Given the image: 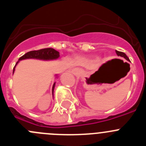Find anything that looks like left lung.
<instances>
[{
    "label": "left lung",
    "instance_id": "1",
    "mask_svg": "<svg viewBox=\"0 0 146 146\" xmlns=\"http://www.w3.org/2000/svg\"><path fill=\"white\" fill-rule=\"evenodd\" d=\"M115 52H116V54H117V55H118V56H120V57L123 58H125L126 60H129V58L126 56V55L124 53V52H120V51H118V50H115Z\"/></svg>",
    "mask_w": 146,
    "mask_h": 146
}]
</instances>
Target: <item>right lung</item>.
Returning <instances> with one entry per match:
<instances>
[{
	"label": "right lung",
	"mask_w": 146,
	"mask_h": 146,
	"mask_svg": "<svg viewBox=\"0 0 146 146\" xmlns=\"http://www.w3.org/2000/svg\"><path fill=\"white\" fill-rule=\"evenodd\" d=\"M60 57V53L58 52L57 50H54L53 48H44L42 49V50H33V51H30V52H27L25 55H23L22 57H20L17 62L16 65L14 67L13 69V74L15 72V67L17 65L20 60H25V59H38V60H56ZM57 76V75H56ZM55 82L53 84L52 89V96H53L54 88H55Z\"/></svg>",
	"instance_id": "1"
}]
</instances>
